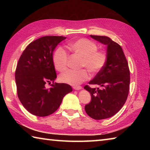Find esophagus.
<instances>
[{
    "label": "esophagus",
    "instance_id": "34e87169",
    "mask_svg": "<svg viewBox=\"0 0 150 150\" xmlns=\"http://www.w3.org/2000/svg\"><path fill=\"white\" fill-rule=\"evenodd\" d=\"M73 88L75 90H79V89H81V88H82V87L79 85H76V86H73Z\"/></svg>",
    "mask_w": 150,
    "mask_h": 150
}]
</instances>
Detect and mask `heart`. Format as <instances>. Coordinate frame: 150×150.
<instances>
[{"instance_id": "1", "label": "heart", "mask_w": 150, "mask_h": 150, "mask_svg": "<svg viewBox=\"0 0 150 150\" xmlns=\"http://www.w3.org/2000/svg\"><path fill=\"white\" fill-rule=\"evenodd\" d=\"M67 48L70 52L81 56L80 67H85L77 71H68L60 75L59 80L63 83L77 85L88 79V70L91 74L96 75L103 69L107 61V55L102 50H98L95 42L87 38H81L69 43ZM68 55L62 48H57L53 55V63L59 72L67 69Z\"/></svg>"}]
</instances>
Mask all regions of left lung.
<instances>
[{
    "instance_id": "8db88e82",
    "label": "left lung",
    "mask_w": 150,
    "mask_h": 150,
    "mask_svg": "<svg viewBox=\"0 0 150 150\" xmlns=\"http://www.w3.org/2000/svg\"><path fill=\"white\" fill-rule=\"evenodd\" d=\"M91 37L107 45V61L103 69L88 83L103 88H91L88 85L84 87L91 95V102L85 105V110L92 118L103 120L115 115L126 103L130 88V69L120 45L107 36Z\"/></svg>"
}]
</instances>
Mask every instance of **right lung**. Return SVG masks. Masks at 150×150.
<instances>
[{"instance_id": "1", "label": "right lung", "mask_w": 150, "mask_h": 150, "mask_svg": "<svg viewBox=\"0 0 150 150\" xmlns=\"http://www.w3.org/2000/svg\"><path fill=\"white\" fill-rule=\"evenodd\" d=\"M66 37L47 35L27 45L20 55L15 71L17 95L22 105L32 115L49 116L59 107L63 98L72 91L66 83L45 84L57 78L53 63V52Z\"/></svg>"}]
</instances>
